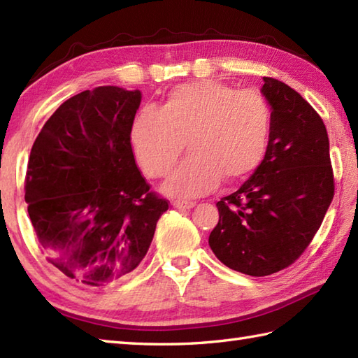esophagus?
I'll return each instance as SVG.
<instances>
[{
    "label": "esophagus",
    "mask_w": 358,
    "mask_h": 358,
    "mask_svg": "<svg viewBox=\"0 0 358 358\" xmlns=\"http://www.w3.org/2000/svg\"><path fill=\"white\" fill-rule=\"evenodd\" d=\"M172 206L177 208V209H191L195 206V201L191 200H173L172 201Z\"/></svg>",
    "instance_id": "34e87169"
}]
</instances>
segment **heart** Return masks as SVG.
<instances>
[{
  "instance_id": "1",
  "label": "heart",
  "mask_w": 358,
  "mask_h": 358,
  "mask_svg": "<svg viewBox=\"0 0 358 358\" xmlns=\"http://www.w3.org/2000/svg\"><path fill=\"white\" fill-rule=\"evenodd\" d=\"M272 131V110L254 90L201 80L173 87L162 109L144 108L132 124L135 157L150 177L169 175L185 149L191 155L164 186L175 196H199L222 177L238 181L258 169Z\"/></svg>"
}]
</instances>
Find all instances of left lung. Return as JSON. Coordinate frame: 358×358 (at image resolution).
I'll use <instances>...</instances> for the list:
<instances>
[{"instance_id": "obj_1", "label": "left lung", "mask_w": 358, "mask_h": 358, "mask_svg": "<svg viewBox=\"0 0 358 358\" xmlns=\"http://www.w3.org/2000/svg\"><path fill=\"white\" fill-rule=\"evenodd\" d=\"M272 131L262 164L217 203L209 246L227 268L264 277L291 266L313 241L334 199L329 138L296 90L263 77Z\"/></svg>"}]
</instances>
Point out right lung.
I'll return each mask as SVG.
<instances>
[{
  "instance_id": "add662e5",
  "label": "right lung",
  "mask_w": 358,
  "mask_h": 358,
  "mask_svg": "<svg viewBox=\"0 0 358 358\" xmlns=\"http://www.w3.org/2000/svg\"><path fill=\"white\" fill-rule=\"evenodd\" d=\"M140 103V90H85L53 112L30 150L24 199L38 245L64 275L89 286L134 271L169 209L135 163Z\"/></svg>"
}]
</instances>
